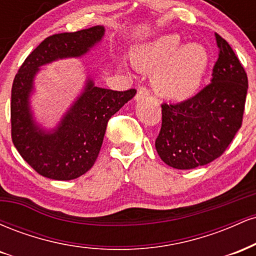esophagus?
Returning a JSON list of instances; mask_svg holds the SVG:
<instances>
[{
    "instance_id": "obj_1",
    "label": "esophagus",
    "mask_w": 256,
    "mask_h": 256,
    "mask_svg": "<svg viewBox=\"0 0 256 256\" xmlns=\"http://www.w3.org/2000/svg\"><path fill=\"white\" fill-rule=\"evenodd\" d=\"M149 90L146 89V86H140L138 88V90H137V95H136V100L138 101V100H142V98H146V96H149Z\"/></svg>"
}]
</instances>
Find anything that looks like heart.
<instances>
[{
    "label": "heart",
    "instance_id": "1",
    "mask_svg": "<svg viewBox=\"0 0 256 256\" xmlns=\"http://www.w3.org/2000/svg\"><path fill=\"white\" fill-rule=\"evenodd\" d=\"M132 64L152 73V85L161 96L190 98L198 92L210 64V55L196 43L182 46L177 34H165L132 49Z\"/></svg>",
    "mask_w": 256,
    "mask_h": 256
}]
</instances>
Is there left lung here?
Returning a JSON list of instances; mask_svg holds the SVG:
<instances>
[{
    "instance_id": "obj_1",
    "label": "left lung",
    "mask_w": 256,
    "mask_h": 256,
    "mask_svg": "<svg viewBox=\"0 0 256 256\" xmlns=\"http://www.w3.org/2000/svg\"><path fill=\"white\" fill-rule=\"evenodd\" d=\"M219 48L212 80L192 98L162 104V122L155 148L173 168L192 170L222 156L242 126L248 77L226 40Z\"/></svg>"
}]
</instances>
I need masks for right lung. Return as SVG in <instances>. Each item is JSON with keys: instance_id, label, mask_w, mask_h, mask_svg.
<instances>
[{"instance_id": "1", "label": "right lung", "mask_w": 256, "mask_h": 256, "mask_svg": "<svg viewBox=\"0 0 256 256\" xmlns=\"http://www.w3.org/2000/svg\"><path fill=\"white\" fill-rule=\"evenodd\" d=\"M104 34V26L46 37L20 66L12 86V140L26 162L40 176L71 180L95 164L108 120L136 95V89H102L88 79L85 89L52 132L34 124L28 106L34 78L40 67L58 58L89 52Z\"/></svg>"}]
</instances>
